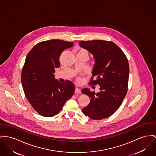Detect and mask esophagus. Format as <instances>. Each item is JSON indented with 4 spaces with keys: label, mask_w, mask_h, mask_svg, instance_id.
Here are the masks:
<instances>
[{
    "label": "esophagus",
    "mask_w": 156,
    "mask_h": 156,
    "mask_svg": "<svg viewBox=\"0 0 156 156\" xmlns=\"http://www.w3.org/2000/svg\"><path fill=\"white\" fill-rule=\"evenodd\" d=\"M81 92V90L80 89H79L78 88H75V94H80Z\"/></svg>",
    "instance_id": "esophagus-1"
}]
</instances>
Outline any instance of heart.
I'll list each match as a JSON object with an SVG mask.
<instances>
[{
    "mask_svg": "<svg viewBox=\"0 0 156 156\" xmlns=\"http://www.w3.org/2000/svg\"><path fill=\"white\" fill-rule=\"evenodd\" d=\"M82 51H85V50H82ZM78 81H80V79H78Z\"/></svg>",
    "mask_w": 156,
    "mask_h": 156,
    "instance_id": "heart-1",
    "label": "heart"
}]
</instances>
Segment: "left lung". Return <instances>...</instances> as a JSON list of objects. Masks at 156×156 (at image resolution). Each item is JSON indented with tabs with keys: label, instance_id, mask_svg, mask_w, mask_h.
Returning a JSON list of instances; mask_svg holds the SVG:
<instances>
[{
	"label": "left lung",
	"instance_id": "left-lung-1",
	"mask_svg": "<svg viewBox=\"0 0 156 156\" xmlns=\"http://www.w3.org/2000/svg\"><path fill=\"white\" fill-rule=\"evenodd\" d=\"M78 44L94 56L95 63L89 83L99 85L100 90L98 93L87 88L82 90V93L91 99L89 105L83 108V113L95 120L109 117L119 109L127 93V58L111 41L93 40L80 41Z\"/></svg>",
	"mask_w": 156,
	"mask_h": 156
}]
</instances>
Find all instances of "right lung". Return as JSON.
<instances>
[{"mask_svg":"<svg viewBox=\"0 0 156 156\" xmlns=\"http://www.w3.org/2000/svg\"><path fill=\"white\" fill-rule=\"evenodd\" d=\"M73 42L52 39L37 43L29 52L21 73L25 96L41 115L51 117L58 114L71 98L75 87L70 81L55 80V68L60 66L59 58Z\"/></svg>","mask_w":156,"mask_h":156,"instance_id":"right-lung-1","label":"right lung"}]
</instances>
